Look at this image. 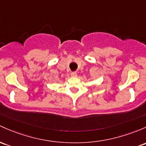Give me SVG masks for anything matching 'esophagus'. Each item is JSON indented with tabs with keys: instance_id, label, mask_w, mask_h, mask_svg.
I'll return each instance as SVG.
<instances>
[{
	"instance_id": "1",
	"label": "esophagus",
	"mask_w": 146,
	"mask_h": 146,
	"mask_svg": "<svg viewBox=\"0 0 146 146\" xmlns=\"http://www.w3.org/2000/svg\"><path fill=\"white\" fill-rule=\"evenodd\" d=\"M70 76H71L72 78H76L78 75H77V73H76V72H72Z\"/></svg>"
}]
</instances>
